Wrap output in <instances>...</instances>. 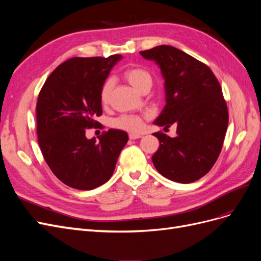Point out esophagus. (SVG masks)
I'll list each match as a JSON object with an SVG mask.
<instances>
[{"label": "esophagus", "instance_id": "esophagus-1", "mask_svg": "<svg viewBox=\"0 0 261 261\" xmlns=\"http://www.w3.org/2000/svg\"><path fill=\"white\" fill-rule=\"evenodd\" d=\"M129 139H138L140 137H143V134H136V133H130L128 135Z\"/></svg>", "mask_w": 261, "mask_h": 261}]
</instances>
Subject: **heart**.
Masks as SVG:
<instances>
[{"instance_id": "heart-1", "label": "heart", "mask_w": 261, "mask_h": 261, "mask_svg": "<svg viewBox=\"0 0 261 261\" xmlns=\"http://www.w3.org/2000/svg\"><path fill=\"white\" fill-rule=\"evenodd\" d=\"M123 76L134 88L137 91H144L145 89H150L152 85V75L148 69L144 67H129L124 70ZM113 88V78L108 77L102 84L100 88V101L102 105H108ZM145 116L123 114L114 118L112 121V126L118 129L127 132H139L143 128V120Z\"/></svg>"}]
</instances>
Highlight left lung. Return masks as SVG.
I'll list each match as a JSON object with an SVG mask.
<instances>
[{"label":"left lung","mask_w":261,"mask_h":261,"mask_svg":"<svg viewBox=\"0 0 261 261\" xmlns=\"http://www.w3.org/2000/svg\"><path fill=\"white\" fill-rule=\"evenodd\" d=\"M153 60L165 80L167 105L154 124L176 125V137L153 135L160 147L152 162L161 175L177 183L201 178L218 160L228 125V111L217 77L204 63L171 45L140 51Z\"/></svg>","instance_id":"1"}]
</instances>
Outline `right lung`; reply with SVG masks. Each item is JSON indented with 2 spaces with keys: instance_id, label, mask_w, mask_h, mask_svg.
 Returning <instances> with one entry per match:
<instances>
[{
  "instance_id": "1",
  "label": "right lung",
  "mask_w": 261,
  "mask_h": 261,
  "mask_svg": "<svg viewBox=\"0 0 261 261\" xmlns=\"http://www.w3.org/2000/svg\"><path fill=\"white\" fill-rule=\"evenodd\" d=\"M121 54L73 58L55 68L39 92L38 143L46 164L65 185L89 191L111 178L117 158L128 140L124 130L110 129L87 139L102 115L100 88Z\"/></svg>"
}]
</instances>
